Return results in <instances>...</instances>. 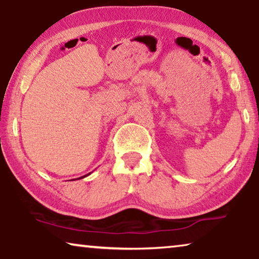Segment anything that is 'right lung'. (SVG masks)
<instances>
[{
    "label": "right lung",
    "mask_w": 259,
    "mask_h": 259,
    "mask_svg": "<svg viewBox=\"0 0 259 259\" xmlns=\"http://www.w3.org/2000/svg\"><path fill=\"white\" fill-rule=\"evenodd\" d=\"M89 175V174H88ZM88 175H84V176H82V177H79L78 178V180H81V178H84V177H87V176H88Z\"/></svg>",
    "instance_id": "right-lung-1"
}]
</instances>
